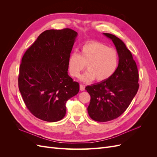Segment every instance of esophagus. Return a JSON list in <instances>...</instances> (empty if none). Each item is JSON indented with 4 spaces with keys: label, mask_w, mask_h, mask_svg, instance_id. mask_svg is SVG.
Returning <instances> with one entry per match:
<instances>
[{
    "label": "esophagus",
    "mask_w": 157,
    "mask_h": 157,
    "mask_svg": "<svg viewBox=\"0 0 157 157\" xmlns=\"http://www.w3.org/2000/svg\"><path fill=\"white\" fill-rule=\"evenodd\" d=\"M80 91H84V90H85V87L84 85L80 84Z\"/></svg>",
    "instance_id": "34e87169"
}]
</instances>
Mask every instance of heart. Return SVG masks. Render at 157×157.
<instances>
[{
    "label": "heart",
    "instance_id": "obj_1",
    "mask_svg": "<svg viewBox=\"0 0 157 157\" xmlns=\"http://www.w3.org/2000/svg\"><path fill=\"white\" fill-rule=\"evenodd\" d=\"M119 62L118 53L115 48L97 41L84 43L80 48V54L71 53L68 59V69L72 77H78L86 67V71L80 80L84 82L105 81L115 74Z\"/></svg>",
    "mask_w": 157,
    "mask_h": 157
}]
</instances>
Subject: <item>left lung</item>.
<instances>
[{
	"mask_svg": "<svg viewBox=\"0 0 157 157\" xmlns=\"http://www.w3.org/2000/svg\"><path fill=\"white\" fill-rule=\"evenodd\" d=\"M103 35L115 44L119 62L111 78L86 87L91 97L87 109L88 115L98 122L110 121L120 117L130 105L139 88L138 71L130 51L115 35Z\"/></svg>",
	"mask_w": 157,
	"mask_h": 157,
	"instance_id": "left-lung-1",
	"label": "left lung"
}]
</instances>
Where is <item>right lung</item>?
I'll return each mask as SVG.
<instances>
[{"instance_id":"obj_1","label":"right lung","mask_w":157,"mask_h":157,"mask_svg":"<svg viewBox=\"0 0 157 157\" xmlns=\"http://www.w3.org/2000/svg\"><path fill=\"white\" fill-rule=\"evenodd\" d=\"M77 35L69 28L46 30L23 56L19 90L27 108L39 119H62L66 102L79 92V84L67 73L68 59Z\"/></svg>"}]
</instances>
